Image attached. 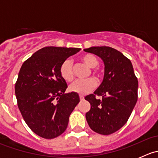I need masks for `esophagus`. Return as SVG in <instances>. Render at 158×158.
Returning <instances> with one entry per match:
<instances>
[{
  "instance_id": "esophagus-1",
  "label": "esophagus",
  "mask_w": 158,
  "mask_h": 158,
  "mask_svg": "<svg viewBox=\"0 0 158 158\" xmlns=\"http://www.w3.org/2000/svg\"><path fill=\"white\" fill-rule=\"evenodd\" d=\"M79 98H80L81 101H83V100H84V96H83V95H79Z\"/></svg>"
}]
</instances>
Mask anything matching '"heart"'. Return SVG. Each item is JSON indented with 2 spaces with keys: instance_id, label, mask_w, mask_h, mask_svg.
<instances>
[{
  "instance_id": "obj_1",
  "label": "heart",
  "mask_w": 158,
  "mask_h": 158,
  "mask_svg": "<svg viewBox=\"0 0 158 158\" xmlns=\"http://www.w3.org/2000/svg\"><path fill=\"white\" fill-rule=\"evenodd\" d=\"M81 60L85 65L90 68H95L98 66V61L95 56L92 54H85L81 56ZM60 73L63 79L67 82H71L74 78L73 69V63L70 60H66L63 61L60 68ZM94 74H97L95 71L93 72ZM96 85V82L92 78L82 79V80H76L69 85V90L73 92L85 95L94 89Z\"/></svg>"
}]
</instances>
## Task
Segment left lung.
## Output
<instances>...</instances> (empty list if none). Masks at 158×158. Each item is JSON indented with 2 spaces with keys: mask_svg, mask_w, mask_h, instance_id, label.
Masks as SVG:
<instances>
[{
  "mask_svg": "<svg viewBox=\"0 0 158 158\" xmlns=\"http://www.w3.org/2000/svg\"><path fill=\"white\" fill-rule=\"evenodd\" d=\"M102 59L104 63L102 82L94 94L87 95L91 109L85 114L89 127L96 133L109 135L123 127L138 100V82L130 60L109 47L84 49ZM95 95L102 96L97 100Z\"/></svg>",
  "mask_w": 158,
  "mask_h": 158,
  "instance_id": "1",
  "label": "left lung"
}]
</instances>
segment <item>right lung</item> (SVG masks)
Segmentation results:
<instances>
[{
    "label": "right lung",
    "mask_w": 158,
    "mask_h": 158,
    "mask_svg": "<svg viewBox=\"0 0 158 158\" xmlns=\"http://www.w3.org/2000/svg\"><path fill=\"white\" fill-rule=\"evenodd\" d=\"M79 50L44 47L20 68L15 84L17 106L27 125L41 138L52 139L63 134L80 101L78 93H64L68 86L60 73L63 61Z\"/></svg>",
    "instance_id": "add662e5"
}]
</instances>
